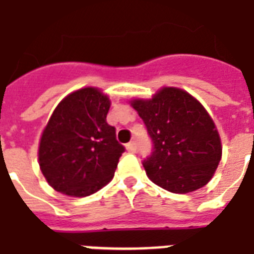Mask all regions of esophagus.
<instances>
[{
  "label": "esophagus",
  "instance_id": "1",
  "mask_svg": "<svg viewBox=\"0 0 254 254\" xmlns=\"http://www.w3.org/2000/svg\"><path fill=\"white\" fill-rule=\"evenodd\" d=\"M127 150L129 152H135V143H134V142H130V143H127Z\"/></svg>",
  "mask_w": 254,
  "mask_h": 254
}]
</instances>
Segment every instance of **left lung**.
I'll use <instances>...</instances> for the list:
<instances>
[{
  "label": "left lung",
  "mask_w": 254,
  "mask_h": 254,
  "mask_svg": "<svg viewBox=\"0 0 254 254\" xmlns=\"http://www.w3.org/2000/svg\"><path fill=\"white\" fill-rule=\"evenodd\" d=\"M154 143L143 160L148 179L177 194L205 187L222 159V142L213 119L189 92L162 87L151 99H133Z\"/></svg>",
  "instance_id": "obj_1"
}]
</instances>
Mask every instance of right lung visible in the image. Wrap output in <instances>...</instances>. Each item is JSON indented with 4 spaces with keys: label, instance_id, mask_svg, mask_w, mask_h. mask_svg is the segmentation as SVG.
Segmentation results:
<instances>
[{
    "label": "right lung",
    "instance_id": "add662e5",
    "mask_svg": "<svg viewBox=\"0 0 254 254\" xmlns=\"http://www.w3.org/2000/svg\"><path fill=\"white\" fill-rule=\"evenodd\" d=\"M108 95L96 87L79 88L59 103L39 143V166L55 190L86 197L113 179L125 151L116 129L107 123Z\"/></svg>",
    "mask_w": 254,
    "mask_h": 254
}]
</instances>
